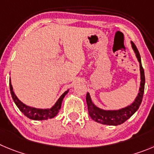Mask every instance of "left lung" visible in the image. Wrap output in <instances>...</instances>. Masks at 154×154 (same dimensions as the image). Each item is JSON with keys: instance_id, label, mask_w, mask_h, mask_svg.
<instances>
[{"instance_id": "obj_1", "label": "left lung", "mask_w": 154, "mask_h": 154, "mask_svg": "<svg viewBox=\"0 0 154 154\" xmlns=\"http://www.w3.org/2000/svg\"><path fill=\"white\" fill-rule=\"evenodd\" d=\"M132 48L135 52L136 56L137 57L139 63H140V87L139 89V93L137 95V98L135 99L134 102L131 105L128 107L119 110H112V111H106L99 109L98 107L95 106L91 101L90 94L87 93L86 100H87V107H88L89 115L97 122L101 123L103 125H119L122 124L125 121H127L129 118L131 117L134 112L137 111L141 104L142 100L143 97V92H144V84H145V76L144 70L141 64V60H140V55L137 50V47L133 42H131Z\"/></svg>"}]
</instances>
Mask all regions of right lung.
Here are the masks:
<instances>
[{
  "label": "right lung",
  "instance_id": "right-lung-1",
  "mask_svg": "<svg viewBox=\"0 0 154 154\" xmlns=\"http://www.w3.org/2000/svg\"><path fill=\"white\" fill-rule=\"evenodd\" d=\"M10 90H11L13 100H14V103L17 105L19 109L23 113L24 116H26L29 119H32V120H46V119H52V118L55 117L57 113H58V112H59L60 109H61L63 99L65 97V95L68 93V90L64 92L61 95V97L58 99V100L56 102L54 106L51 107V109H35V108L27 106L26 105L23 104L22 102L20 101V100L17 98L14 92L13 91V87L12 85H11V80H10Z\"/></svg>",
  "mask_w": 154,
  "mask_h": 154
}]
</instances>
